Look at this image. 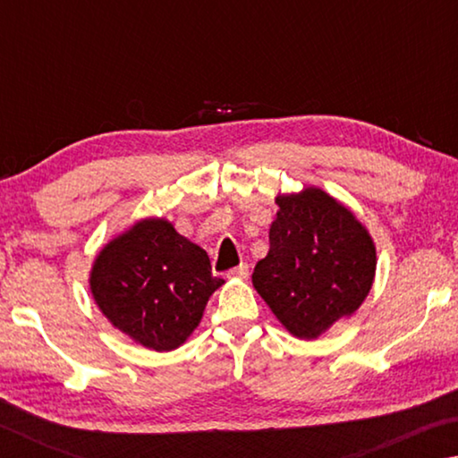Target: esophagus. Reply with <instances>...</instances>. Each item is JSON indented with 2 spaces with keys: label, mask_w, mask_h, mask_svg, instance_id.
<instances>
[{
  "label": "esophagus",
  "mask_w": 458,
  "mask_h": 458,
  "mask_svg": "<svg viewBox=\"0 0 458 458\" xmlns=\"http://www.w3.org/2000/svg\"><path fill=\"white\" fill-rule=\"evenodd\" d=\"M228 278H246L248 276V265H240L236 268L228 270Z\"/></svg>",
  "instance_id": "obj_1"
}]
</instances>
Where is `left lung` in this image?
Wrapping results in <instances>:
<instances>
[{"mask_svg": "<svg viewBox=\"0 0 458 458\" xmlns=\"http://www.w3.org/2000/svg\"><path fill=\"white\" fill-rule=\"evenodd\" d=\"M275 201L270 250L252 284L293 337L311 341L366 301L376 244L350 208L313 185L278 193Z\"/></svg>", "mask_w": 458, "mask_h": 458, "instance_id": "1", "label": "left lung"}]
</instances>
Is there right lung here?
Returning a JSON list of instances; mask_svg holds the SVG:
<instances>
[{
  "label": "right lung",
  "instance_id": "add662e5",
  "mask_svg": "<svg viewBox=\"0 0 458 458\" xmlns=\"http://www.w3.org/2000/svg\"><path fill=\"white\" fill-rule=\"evenodd\" d=\"M90 293L114 329L155 352H172L198 327L208 299L224 284L204 248L165 218H143L103 246Z\"/></svg>",
  "mask_w": 458,
  "mask_h": 458
}]
</instances>
